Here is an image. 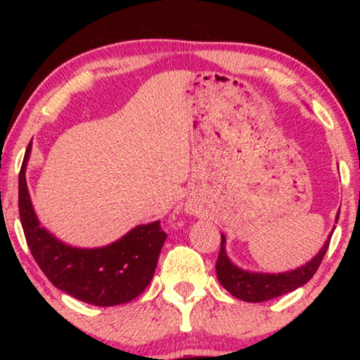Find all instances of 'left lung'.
<instances>
[{"label": "left lung", "instance_id": "obj_1", "mask_svg": "<svg viewBox=\"0 0 360 360\" xmlns=\"http://www.w3.org/2000/svg\"><path fill=\"white\" fill-rule=\"evenodd\" d=\"M340 217V211L337 214V221ZM330 236L322 246L319 254L313 257L308 264L297 268L288 273H278V275H268V273H251L241 270L236 265L231 264L227 254H225V238L221 235V251L216 262V273L219 283L227 289L231 295L240 298L243 302L259 303L265 300H271L279 295L288 294L307 284L309 279L318 271L322 259L328 249Z\"/></svg>", "mask_w": 360, "mask_h": 360}]
</instances>
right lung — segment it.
I'll list each match as a JSON object with an SVG mask.
<instances>
[{"mask_svg": "<svg viewBox=\"0 0 360 360\" xmlns=\"http://www.w3.org/2000/svg\"><path fill=\"white\" fill-rule=\"evenodd\" d=\"M27 148L19 173V214L36 264L57 289L96 307H114L136 298L154 276L167 233L160 221L138 227L119 241L98 249H77L39 227L28 195Z\"/></svg>", "mask_w": 360, "mask_h": 360, "instance_id": "1", "label": "right lung"}]
</instances>
